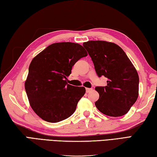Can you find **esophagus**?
<instances>
[{"label": "esophagus", "instance_id": "34e87169", "mask_svg": "<svg viewBox=\"0 0 157 157\" xmlns=\"http://www.w3.org/2000/svg\"><path fill=\"white\" fill-rule=\"evenodd\" d=\"M92 90H93L92 88H86V92L87 93H90Z\"/></svg>", "mask_w": 157, "mask_h": 157}]
</instances>
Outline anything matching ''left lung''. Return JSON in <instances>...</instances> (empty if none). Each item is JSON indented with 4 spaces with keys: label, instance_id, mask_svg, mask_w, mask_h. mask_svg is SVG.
I'll return each instance as SVG.
<instances>
[{
    "label": "left lung",
    "instance_id": "obj_1",
    "mask_svg": "<svg viewBox=\"0 0 157 157\" xmlns=\"http://www.w3.org/2000/svg\"><path fill=\"white\" fill-rule=\"evenodd\" d=\"M83 46L98 77L107 78L105 87H96L99 99L95 105L103 114L120 117L128 113L139 95V76L124 51L112 42L88 41Z\"/></svg>",
    "mask_w": 157,
    "mask_h": 157
}]
</instances>
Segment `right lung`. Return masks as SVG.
I'll return each mask as SVG.
<instances>
[{"label":"right lung","instance_id":"add662e5","mask_svg":"<svg viewBox=\"0 0 157 157\" xmlns=\"http://www.w3.org/2000/svg\"><path fill=\"white\" fill-rule=\"evenodd\" d=\"M86 56L80 44L60 42L33 59L25 87L31 108L42 120L56 123L75 113L85 88L67 84V77L76 62Z\"/></svg>","mask_w":157,"mask_h":157}]
</instances>
